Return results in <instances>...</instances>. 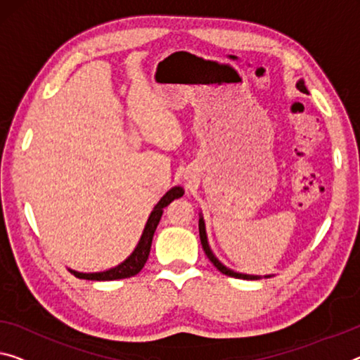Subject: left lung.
Wrapping results in <instances>:
<instances>
[{"label": "left lung", "mask_w": 360, "mask_h": 360, "mask_svg": "<svg viewBox=\"0 0 360 360\" xmlns=\"http://www.w3.org/2000/svg\"><path fill=\"white\" fill-rule=\"evenodd\" d=\"M297 88H300V90L302 91V93H307V88L304 86V82L302 80H300L297 82V85H296ZM199 238H201V245H202V250H204V252H206V256L209 257V261H211L215 267H217L220 272L222 274H225V275H229V276H235V278H243V280H257V278H261V276H257V275H245V274H236V272H233V270H230V269H226L225 265H222L219 262V259L214 256L212 254V251H211V248H209V245H207V238H206V229H204V222H202V219H199Z\"/></svg>", "instance_id": "left-lung-1"}]
</instances>
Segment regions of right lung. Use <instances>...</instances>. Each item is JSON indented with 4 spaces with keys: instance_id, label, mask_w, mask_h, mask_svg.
Returning <instances> with one entry per match:
<instances>
[{
    "instance_id": "obj_1",
    "label": "right lung",
    "mask_w": 360,
    "mask_h": 360,
    "mask_svg": "<svg viewBox=\"0 0 360 360\" xmlns=\"http://www.w3.org/2000/svg\"><path fill=\"white\" fill-rule=\"evenodd\" d=\"M184 196V190L180 186H175L172 190L165 193V195L161 198V201L156 204L154 211L151 212L148 219V224L145 226V231H143L141 240L138 243V246L135 248V251L131 252V256L129 259L117 265V267L106 270V272H98V274H80L75 272V270H70L77 278H84V280H98V281H108V280H120V278H130V276L136 275L140 270L145 267V264L148 261L149 256V250H151V243H153V235L158 229L159 220L162 217L164 207H167L174 199Z\"/></svg>"
}]
</instances>
